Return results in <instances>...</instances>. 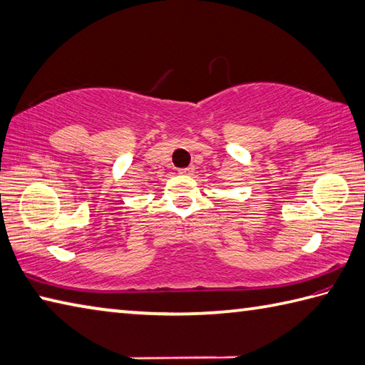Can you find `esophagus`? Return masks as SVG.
I'll use <instances>...</instances> for the list:
<instances>
[{
  "label": "esophagus",
  "mask_w": 365,
  "mask_h": 365,
  "mask_svg": "<svg viewBox=\"0 0 365 365\" xmlns=\"http://www.w3.org/2000/svg\"><path fill=\"white\" fill-rule=\"evenodd\" d=\"M181 175H192L194 173V167H187V168H181L180 170Z\"/></svg>",
  "instance_id": "1"
}]
</instances>
